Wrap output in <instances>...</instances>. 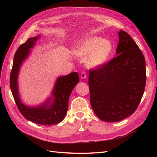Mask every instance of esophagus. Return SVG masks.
<instances>
[{"label": "esophagus", "mask_w": 157, "mask_h": 157, "mask_svg": "<svg viewBox=\"0 0 157 157\" xmlns=\"http://www.w3.org/2000/svg\"><path fill=\"white\" fill-rule=\"evenodd\" d=\"M86 77H87V75H86V72H85V71H82L81 74H80V77L83 79V78H86Z\"/></svg>", "instance_id": "obj_1"}]
</instances>
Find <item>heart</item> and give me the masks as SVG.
Instances as JSON below:
<instances>
[{
	"mask_svg": "<svg viewBox=\"0 0 157 157\" xmlns=\"http://www.w3.org/2000/svg\"><path fill=\"white\" fill-rule=\"evenodd\" d=\"M112 51L113 45L109 40L100 36H92L76 47L74 53L86 61L89 67H98L106 62Z\"/></svg>",
	"mask_w": 157,
	"mask_h": 157,
	"instance_id": "obj_1",
	"label": "heart"
}]
</instances>
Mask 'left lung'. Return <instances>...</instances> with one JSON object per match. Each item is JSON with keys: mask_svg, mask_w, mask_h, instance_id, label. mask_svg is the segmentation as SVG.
I'll return each instance as SVG.
<instances>
[{"mask_svg": "<svg viewBox=\"0 0 157 157\" xmlns=\"http://www.w3.org/2000/svg\"><path fill=\"white\" fill-rule=\"evenodd\" d=\"M117 56L90 71V103L97 117L105 122H118L135 112L146 83L145 60L128 33L118 32Z\"/></svg>", "mask_w": 157, "mask_h": 157, "instance_id": "8db88e82", "label": "left lung"}]
</instances>
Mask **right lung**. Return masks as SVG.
Instances as JSON below:
<instances>
[{
  "label": "right lung",
  "instance_id": "add662e5",
  "mask_svg": "<svg viewBox=\"0 0 157 157\" xmlns=\"http://www.w3.org/2000/svg\"><path fill=\"white\" fill-rule=\"evenodd\" d=\"M39 37L40 35H37L29 38L17 48L13 57L10 85L19 111L26 119L38 124L52 125L63 120L67 112L69 96L74 87L79 82V76L77 72H73L59 77L55 83L52 92V99L51 97L48 98L41 105L30 107L24 105L21 101L18 91V73L21 64L30 53V49L34 46Z\"/></svg>",
  "mask_w": 157,
  "mask_h": 157
}]
</instances>
